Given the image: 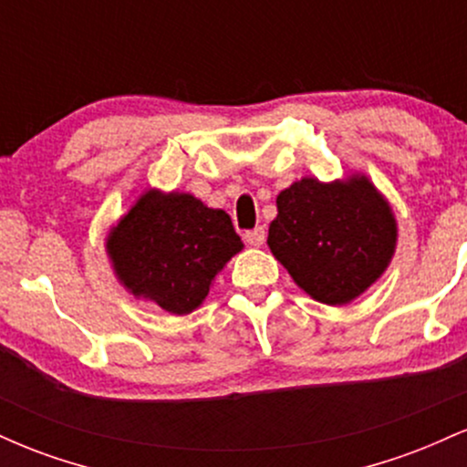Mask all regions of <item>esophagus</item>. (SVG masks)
I'll list each match as a JSON object with an SVG mask.
<instances>
[{
  "mask_svg": "<svg viewBox=\"0 0 467 467\" xmlns=\"http://www.w3.org/2000/svg\"><path fill=\"white\" fill-rule=\"evenodd\" d=\"M244 239H245V244H248V245H254V248H259V245H264V241H265V228L259 226L254 230H248V233L244 234Z\"/></svg>",
  "mask_w": 467,
  "mask_h": 467,
  "instance_id": "1",
  "label": "esophagus"
}]
</instances>
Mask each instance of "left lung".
<instances>
[{
    "label": "left lung",
    "mask_w": 467,
    "mask_h": 467,
    "mask_svg": "<svg viewBox=\"0 0 467 467\" xmlns=\"http://www.w3.org/2000/svg\"><path fill=\"white\" fill-rule=\"evenodd\" d=\"M267 245L314 301L347 305L384 275L398 222L367 175L294 182L276 197Z\"/></svg>",
    "instance_id": "left-lung-1"
}]
</instances>
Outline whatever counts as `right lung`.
I'll use <instances>...</instances> for the list:
<instances>
[{"mask_svg":"<svg viewBox=\"0 0 467 467\" xmlns=\"http://www.w3.org/2000/svg\"><path fill=\"white\" fill-rule=\"evenodd\" d=\"M105 248L133 296L184 316L200 307L244 244L226 211L208 208L191 192L149 189L109 230Z\"/></svg>","mask_w":467,"mask_h":467,"instance_id":"1","label":"right lung"}]
</instances>
